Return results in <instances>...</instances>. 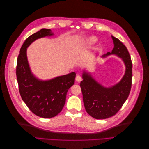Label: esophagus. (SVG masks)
I'll return each instance as SVG.
<instances>
[{"mask_svg":"<svg viewBox=\"0 0 149 149\" xmlns=\"http://www.w3.org/2000/svg\"><path fill=\"white\" fill-rule=\"evenodd\" d=\"M76 81H77V82H78V83L81 81H82V78H81V77L80 75H79V74L76 75Z\"/></svg>","mask_w":149,"mask_h":149,"instance_id":"34e87169","label":"esophagus"}]
</instances>
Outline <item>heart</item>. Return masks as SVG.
Returning <instances> with one entry per match:
<instances>
[{
    "instance_id": "heart-1",
    "label": "heart",
    "mask_w": 149,
    "mask_h": 149,
    "mask_svg": "<svg viewBox=\"0 0 149 149\" xmlns=\"http://www.w3.org/2000/svg\"><path fill=\"white\" fill-rule=\"evenodd\" d=\"M97 38L96 37H89L87 40H86V43L89 45H91L94 44V43H96L97 41Z\"/></svg>"
}]
</instances>
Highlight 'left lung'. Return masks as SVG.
<instances>
[{"instance_id": "1", "label": "left lung", "mask_w": 149, "mask_h": 149, "mask_svg": "<svg viewBox=\"0 0 149 149\" xmlns=\"http://www.w3.org/2000/svg\"><path fill=\"white\" fill-rule=\"evenodd\" d=\"M114 47L112 52L101 57L115 55L120 58L125 66V74L119 83L111 87L103 86L91 74L83 71L80 83L83 102L88 113L96 119H104L114 116L129 95L132 85V63L127 48L119 39L111 36Z\"/></svg>"}]
</instances>
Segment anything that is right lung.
Here are the masks:
<instances>
[{
    "label": "right lung",
    "mask_w": 149,
    "mask_h": 149,
    "mask_svg": "<svg viewBox=\"0 0 149 149\" xmlns=\"http://www.w3.org/2000/svg\"><path fill=\"white\" fill-rule=\"evenodd\" d=\"M50 29H42L29 37L20 48L17 58L16 74L20 96L33 114L43 118H51L61 111L68 89L74 84L76 73L49 79L40 80L31 73L26 49L35 40L53 35Z\"/></svg>",
    "instance_id": "obj_1"
}]
</instances>
